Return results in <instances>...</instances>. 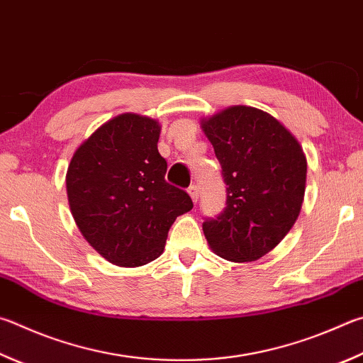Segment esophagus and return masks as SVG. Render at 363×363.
<instances>
[{"mask_svg":"<svg viewBox=\"0 0 363 363\" xmlns=\"http://www.w3.org/2000/svg\"><path fill=\"white\" fill-rule=\"evenodd\" d=\"M187 192H189V195L192 196V200H194V203H196L199 201V195H200V187L196 186V184H192V186H190L189 189H187Z\"/></svg>","mask_w":363,"mask_h":363,"instance_id":"esophagus-1","label":"esophagus"}]
</instances>
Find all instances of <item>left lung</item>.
<instances>
[{"label": "left lung", "instance_id": "1", "mask_svg": "<svg viewBox=\"0 0 363 363\" xmlns=\"http://www.w3.org/2000/svg\"><path fill=\"white\" fill-rule=\"evenodd\" d=\"M201 125L227 186V206L204 219V236L222 259L254 262L279 245L300 214L305 154L284 125L250 106L227 108Z\"/></svg>", "mask_w": 363, "mask_h": 363}]
</instances>
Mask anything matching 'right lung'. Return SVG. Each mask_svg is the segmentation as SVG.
Wrapping results in <instances>:
<instances>
[{"label": "right lung", "mask_w": 363, "mask_h": 363, "mask_svg": "<svg viewBox=\"0 0 363 363\" xmlns=\"http://www.w3.org/2000/svg\"><path fill=\"white\" fill-rule=\"evenodd\" d=\"M154 118L122 114L81 144L67 174L72 217L89 245L118 267H141L163 252L192 199L164 179L167 160Z\"/></svg>", "instance_id": "obj_1"}]
</instances>
